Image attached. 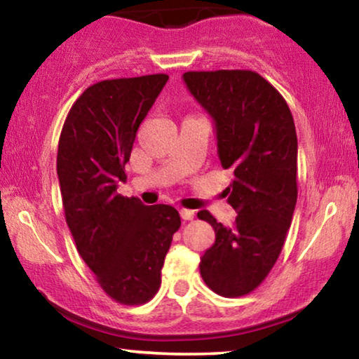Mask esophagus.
Segmentation results:
<instances>
[{"label": "esophagus", "mask_w": 359, "mask_h": 359, "mask_svg": "<svg viewBox=\"0 0 359 359\" xmlns=\"http://www.w3.org/2000/svg\"><path fill=\"white\" fill-rule=\"evenodd\" d=\"M180 218L184 219V221H191L195 218V213L191 210H185V208H182L180 210Z\"/></svg>", "instance_id": "1"}]
</instances>
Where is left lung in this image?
<instances>
[{
    "label": "left lung",
    "instance_id": "1",
    "mask_svg": "<svg viewBox=\"0 0 359 359\" xmlns=\"http://www.w3.org/2000/svg\"><path fill=\"white\" fill-rule=\"evenodd\" d=\"M191 95L215 120L221 165L234 174L224 190L236 210L232 228L210 211L215 244L200 262L201 278L216 294L254 291L278 260L297 200V136L283 95L249 69L187 72Z\"/></svg>",
    "mask_w": 359,
    "mask_h": 359
}]
</instances>
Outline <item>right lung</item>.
Masks as SVG:
<instances>
[{
	"mask_svg": "<svg viewBox=\"0 0 359 359\" xmlns=\"http://www.w3.org/2000/svg\"><path fill=\"white\" fill-rule=\"evenodd\" d=\"M168 79L148 74L89 86L60 135L57 174L67 224L100 287L125 306L144 304L158 292L180 228L172 206H146L117 194L136 131Z\"/></svg>",
	"mask_w": 359,
	"mask_h": 359,
	"instance_id": "right-lung-1",
	"label": "right lung"
}]
</instances>
